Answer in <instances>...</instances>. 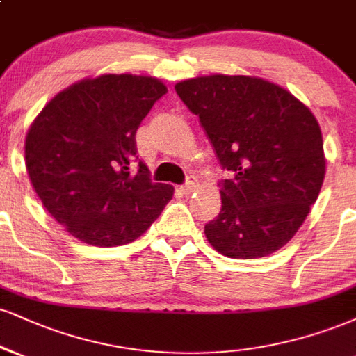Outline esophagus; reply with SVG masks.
Segmentation results:
<instances>
[{"mask_svg": "<svg viewBox=\"0 0 356 356\" xmlns=\"http://www.w3.org/2000/svg\"><path fill=\"white\" fill-rule=\"evenodd\" d=\"M195 186H197V181H195L194 175H187V181L184 182L181 191L184 192V194H192V192L195 191Z\"/></svg>", "mask_w": 356, "mask_h": 356, "instance_id": "obj_1", "label": "esophagus"}]
</instances>
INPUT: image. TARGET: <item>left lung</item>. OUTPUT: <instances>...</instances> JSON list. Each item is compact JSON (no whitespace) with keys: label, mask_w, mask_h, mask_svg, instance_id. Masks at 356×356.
Wrapping results in <instances>:
<instances>
[{"label":"left lung","mask_w":356,"mask_h":356,"mask_svg":"<svg viewBox=\"0 0 356 356\" xmlns=\"http://www.w3.org/2000/svg\"><path fill=\"white\" fill-rule=\"evenodd\" d=\"M199 115L229 179L222 209L205 224L211 245L230 259L270 255L297 234L325 177L315 115L280 86L248 76H204L175 84Z\"/></svg>","instance_id":"left-lung-1"}]
</instances>
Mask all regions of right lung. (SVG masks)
I'll return each instance as SVG.
<instances>
[{"label": "right lung", "mask_w": 356, "mask_h": 356, "mask_svg": "<svg viewBox=\"0 0 356 356\" xmlns=\"http://www.w3.org/2000/svg\"><path fill=\"white\" fill-rule=\"evenodd\" d=\"M167 92L156 78L106 74L53 97L34 119L24 157L42 205L89 245L136 241L172 199L137 156L136 132ZM138 162V172L129 165Z\"/></svg>", "instance_id": "add662e5"}]
</instances>
